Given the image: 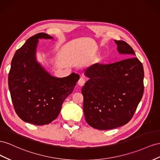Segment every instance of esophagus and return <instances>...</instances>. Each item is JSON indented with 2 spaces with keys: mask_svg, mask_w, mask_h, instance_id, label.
<instances>
[{
  "mask_svg": "<svg viewBox=\"0 0 160 160\" xmlns=\"http://www.w3.org/2000/svg\"><path fill=\"white\" fill-rule=\"evenodd\" d=\"M85 82H86V80H85V79L84 78L81 77L79 79L78 82V85H79V86H84V85Z\"/></svg>",
  "mask_w": 160,
  "mask_h": 160,
  "instance_id": "1",
  "label": "esophagus"
}]
</instances>
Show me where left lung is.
Segmentation results:
<instances>
[{"label": "left lung", "instance_id": "1", "mask_svg": "<svg viewBox=\"0 0 160 160\" xmlns=\"http://www.w3.org/2000/svg\"><path fill=\"white\" fill-rule=\"evenodd\" d=\"M126 58L110 64L96 63L86 69L89 80L82 89L85 120L94 129L107 130L127 124L133 117L144 91L142 63L124 41H117Z\"/></svg>", "mask_w": 160, "mask_h": 160}]
</instances>
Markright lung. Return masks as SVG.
I'll list each match as a JSON object with an SVG mask.
<instances>
[{"mask_svg": "<svg viewBox=\"0 0 160 160\" xmlns=\"http://www.w3.org/2000/svg\"><path fill=\"white\" fill-rule=\"evenodd\" d=\"M53 39L39 33L27 40L17 50L11 62L8 83L12 102L17 115L25 122L48 125L58 117L62 103L74 90L80 76L72 74L56 78L36 62L39 39Z\"/></svg>", "mask_w": 160, "mask_h": 160, "instance_id": "add662e5", "label": "right lung"}]
</instances>
